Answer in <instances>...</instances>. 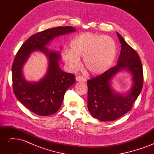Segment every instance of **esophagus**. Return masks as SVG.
Here are the masks:
<instances>
[{
	"label": "esophagus",
	"instance_id": "34e87169",
	"mask_svg": "<svg viewBox=\"0 0 154 154\" xmlns=\"http://www.w3.org/2000/svg\"><path fill=\"white\" fill-rule=\"evenodd\" d=\"M76 80L77 82H85V79L83 78V77H82V76H78L76 78Z\"/></svg>",
	"mask_w": 154,
	"mask_h": 154
}]
</instances>
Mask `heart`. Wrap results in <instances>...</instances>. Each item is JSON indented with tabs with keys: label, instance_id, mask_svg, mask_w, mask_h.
I'll return each instance as SVG.
<instances>
[{
	"label": "heart",
	"instance_id": "b5f03b06",
	"mask_svg": "<svg viewBox=\"0 0 154 154\" xmlns=\"http://www.w3.org/2000/svg\"><path fill=\"white\" fill-rule=\"evenodd\" d=\"M116 55V45L112 38L104 35L85 32L74 38L70 50L63 51V60L69 69L77 70L79 59L83 58V66L92 75L105 72L112 64Z\"/></svg>",
	"mask_w": 154,
	"mask_h": 154
}]
</instances>
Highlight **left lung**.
<instances>
[{"label":"left lung","mask_w":154,"mask_h":154,"mask_svg":"<svg viewBox=\"0 0 154 154\" xmlns=\"http://www.w3.org/2000/svg\"><path fill=\"white\" fill-rule=\"evenodd\" d=\"M121 43V52L116 66L87 81L88 110L94 118L108 122L118 119L132 109L143 85L142 63L137 53L117 33ZM127 69L133 74L134 82L129 94L125 97L115 93L110 81L120 69Z\"/></svg>","instance_id":"obj_1"}]
</instances>
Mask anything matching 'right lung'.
I'll return each mask as SVG.
<instances>
[{
  "mask_svg": "<svg viewBox=\"0 0 154 154\" xmlns=\"http://www.w3.org/2000/svg\"><path fill=\"white\" fill-rule=\"evenodd\" d=\"M75 31L71 26L57 27L32 35L22 45L12 66L13 92L17 98L32 112L42 116L54 114L60 108L67 88L76 80L74 75L65 72L58 66L60 54L45 46L54 37ZM41 50L48 57V72L36 83L27 82L23 77L22 67L32 51Z\"/></svg>",
  "mask_w": 154,
  "mask_h": 154,
  "instance_id": "1",
  "label": "right lung"
}]
</instances>
